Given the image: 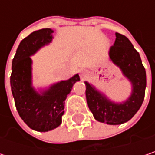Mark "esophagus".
Returning a JSON list of instances; mask_svg holds the SVG:
<instances>
[{
  "mask_svg": "<svg viewBox=\"0 0 155 155\" xmlns=\"http://www.w3.org/2000/svg\"><path fill=\"white\" fill-rule=\"evenodd\" d=\"M87 75H88V72L87 71H85V70H81V72H80V77L81 80H83L84 78L87 77Z\"/></svg>",
  "mask_w": 155,
  "mask_h": 155,
  "instance_id": "obj_1",
  "label": "esophagus"
}]
</instances>
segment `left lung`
<instances>
[{
    "label": "left lung",
    "mask_w": 155,
    "mask_h": 155,
    "mask_svg": "<svg viewBox=\"0 0 155 155\" xmlns=\"http://www.w3.org/2000/svg\"><path fill=\"white\" fill-rule=\"evenodd\" d=\"M108 56L130 82L132 90L129 97L121 102L113 101L94 85L84 81L86 100L97 121L108 125H120L130 120L142 106L146 87V74L139 53L127 37L119 33H116V40L108 50Z\"/></svg>",
    "instance_id": "1"
}]
</instances>
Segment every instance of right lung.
Returning a JSON list of instances; mask_svg holds the SVG:
<instances>
[{
  "label": "right lung",
  "instance_id": "add662e5",
  "mask_svg": "<svg viewBox=\"0 0 155 155\" xmlns=\"http://www.w3.org/2000/svg\"><path fill=\"white\" fill-rule=\"evenodd\" d=\"M54 30L42 28L29 34L19 43L12 60L11 87L16 108L21 119L33 130L47 132L59 127L64 113V101L79 74L65 81L36 89L32 83V59L39 49L53 40Z\"/></svg>",
  "mask_w": 155,
  "mask_h": 155
}]
</instances>
